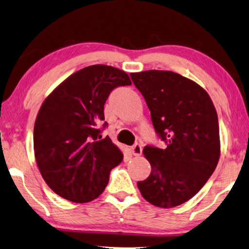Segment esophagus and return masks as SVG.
<instances>
[{
  "label": "esophagus",
  "instance_id": "obj_1",
  "mask_svg": "<svg viewBox=\"0 0 249 249\" xmlns=\"http://www.w3.org/2000/svg\"><path fill=\"white\" fill-rule=\"evenodd\" d=\"M131 151H132V154H133L134 156H140V155L142 154V147H141V144L135 143L134 145H132V147H131Z\"/></svg>",
  "mask_w": 249,
  "mask_h": 249
}]
</instances>
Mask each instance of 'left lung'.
<instances>
[{
    "label": "left lung",
    "mask_w": 249,
    "mask_h": 249,
    "mask_svg": "<svg viewBox=\"0 0 249 249\" xmlns=\"http://www.w3.org/2000/svg\"><path fill=\"white\" fill-rule=\"evenodd\" d=\"M130 76L147 102L156 133L166 143L164 149L143 148L151 173L138 188L155 206H178L204 187L218 163L220 130L213 101L201 86L177 72Z\"/></svg>",
    "instance_id": "1"
}]
</instances>
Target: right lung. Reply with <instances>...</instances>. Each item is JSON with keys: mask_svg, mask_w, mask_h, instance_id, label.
<instances>
[{"mask_svg": "<svg viewBox=\"0 0 249 249\" xmlns=\"http://www.w3.org/2000/svg\"><path fill=\"white\" fill-rule=\"evenodd\" d=\"M131 85L125 71L93 65L74 72L45 99L34 125L36 163L46 184L74 203L100 196L123 154L99 125L104 106L118 86ZM102 124V128L107 126Z\"/></svg>", "mask_w": 249, "mask_h": 249, "instance_id": "right-lung-1", "label": "right lung"}]
</instances>
